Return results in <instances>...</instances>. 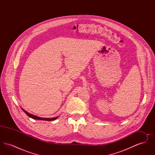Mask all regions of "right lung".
<instances>
[{
	"label": "right lung",
	"instance_id": "add662e5",
	"mask_svg": "<svg viewBox=\"0 0 155 155\" xmlns=\"http://www.w3.org/2000/svg\"><path fill=\"white\" fill-rule=\"evenodd\" d=\"M22 110L24 111V112L28 116L30 117V118H33V119H35V120H45V121H52V120H54L58 118L59 117H54V118H42V117H38L37 116H35V115H33L32 114H30L28 112H27V111L24 110L22 108Z\"/></svg>",
	"mask_w": 155,
	"mask_h": 155
}]
</instances>
